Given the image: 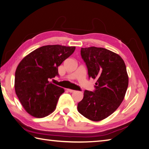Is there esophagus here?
<instances>
[{"label":"esophagus","mask_w":149,"mask_h":149,"mask_svg":"<svg viewBox=\"0 0 149 149\" xmlns=\"http://www.w3.org/2000/svg\"><path fill=\"white\" fill-rule=\"evenodd\" d=\"M68 91L69 92H74L75 90H72V89H68Z\"/></svg>","instance_id":"esophagus-1"}]
</instances>
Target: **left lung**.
Listing matches in <instances>:
<instances>
[{
    "mask_svg": "<svg viewBox=\"0 0 149 149\" xmlns=\"http://www.w3.org/2000/svg\"><path fill=\"white\" fill-rule=\"evenodd\" d=\"M89 78L96 79L94 92L84 90L77 110L90 120L99 121L109 117L120 105L129 85V77L123 59L103 48H81Z\"/></svg>",
    "mask_w": 149,
    "mask_h": 149,
    "instance_id": "1",
    "label": "left lung"
}]
</instances>
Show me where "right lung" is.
Instances as JSON below:
<instances>
[{"label": "right lung", "instance_id": "add662e5", "mask_svg": "<svg viewBox=\"0 0 149 149\" xmlns=\"http://www.w3.org/2000/svg\"><path fill=\"white\" fill-rule=\"evenodd\" d=\"M75 49V46H43L20 61L15 75V90L29 114L41 118L54 111L65 90L49 80L59 75L58 66Z\"/></svg>", "mask_w": 149, "mask_h": 149}]
</instances>
